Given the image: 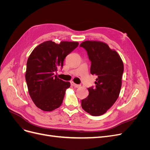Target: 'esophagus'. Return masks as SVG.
<instances>
[{
  "label": "esophagus",
  "mask_w": 150,
  "mask_h": 150,
  "mask_svg": "<svg viewBox=\"0 0 150 150\" xmlns=\"http://www.w3.org/2000/svg\"><path fill=\"white\" fill-rule=\"evenodd\" d=\"M71 86H73V87H74V88H79V87H80V85L75 84L74 82H71Z\"/></svg>",
  "instance_id": "obj_1"
}]
</instances>
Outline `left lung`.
Returning a JSON list of instances; mask_svg holds the SVG:
<instances>
[{
	"label": "left lung",
	"instance_id": "obj_1",
	"mask_svg": "<svg viewBox=\"0 0 150 150\" xmlns=\"http://www.w3.org/2000/svg\"><path fill=\"white\" fill-rule=\"evenodd\" d=\"M91 62V73L96 75V87L88 88V96L81 101L83 110L93 116L104 114L117 100L122 83L123 62L117 52L106 43L86 40L80 44Z\"/></svg>",
	"mask_w": 150,
	"mask_h": 150
}]
</instances>
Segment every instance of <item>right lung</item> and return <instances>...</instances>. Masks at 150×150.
Here are the masks:
<instances>
[{
	"label": "right lung",
	"instance_id": "obj_1",
	"mask_svg": "<svg viewBox=\"0 0 150 150\" xmlns=\"http://www.w3.org/2000/svg\"><path fill=\"white\" fill-rule=\"evenodd\" d=\"M78 42L47 40L31 52L27 62L25 81L35 105L44 111L59 107L70 83L58 78L54 73L62 67L65 57L78 46Z\"/></svg>",
	"mask_w": 150,
	"mask_h": 150
}]
</instances>
